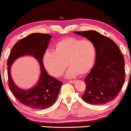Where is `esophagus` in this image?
<instances>
[{
    "label": "esophagus",
    "instance_id": "obj_1",
    "mask_svg": "<svg viewBox=\"0 0 131 131\" xmlns=\"http://www.w3.org/2000/svg\"><path fill=\"white\" fill-rule=\"evenodd\" d=\"M76 80H70V81H69V82H70V83H71V84H74L75 82H76Z\"/></svg>",
    "mask_w": 131,
    "mask_h": 131
}]
</instances>
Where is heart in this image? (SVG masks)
Here are the masks:
<instances>
[{
  "label": "heart",
  "instance_id": "heart-1",
  "mask_svg": "<svg viewBox=\"0 0 131 131\" xmlns=\"http://www.w3.org/2000/svg\"><path fill=\"white\" fill-rule=\"evenodd\" d=\"M96 55L95 47L91 41L68 37L58 41L55 50L47 51L43 63L54 77H60L67 67L68 77L83 76L91 70Z\"/></svg>",
  "mask_w": 131,
  "mask_h": 131
}]
</instances>
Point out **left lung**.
<instances>
[{
	"label": "left lung",
	"instance_id": "8db88e82",
	"mask_svg": "<svg viewBox=\"0 0 131 131\" xmlns=\"http://www.w3.org/2000/svg\"><path fill=\"white\" fill-rule=\"evenodd\" d=\"M94 44L95 63L84 79L86 83L82 99L92 105L108 103L116 98L125 81L124 57L117 45L95 31H74Z\"/></svg>",
	"mask_w": 131,
	"mask_h": 131
}]
</instances>
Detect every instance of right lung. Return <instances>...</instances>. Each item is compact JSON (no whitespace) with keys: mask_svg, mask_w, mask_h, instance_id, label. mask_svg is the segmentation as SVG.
Listing matches in <instances>:
<instances>
[{"mask_svg":"<svg viewBox=\"0 0 131 131\" xmlns=\"http://www.w3.org/2000/svg\"><path fill=\"white\" fill-rule=\"evenodd\" d=\"M50 35L42 33H32L17 42L9 55L7 65L8 86L13 95L22 104L32 109L42 110L50 107L56 101L63 82L49 76L43 63L44 55ZM23 55H31L39 61L41 74L37 84L29 90H23L14 84L10 74L12 63Z\"/></svg>","mask_w":131,"mask_h":131,"instance_id":"obj_1","label":"right lung"}]
</instances>
